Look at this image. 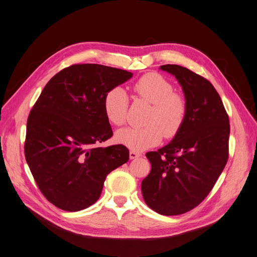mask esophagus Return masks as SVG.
<instances>
[{
    "label": "esophagus",
    "mask_w": 257,
    "mask_h": 257,
    "mask_svg": "<svg viewBox=\"0 0 257 257\" xmlns=\"http://www.w3.org/2000/svg\"><path fill=\"white\" fill-rule=\"evenodd\" d=\"M140 156H141V153L136 152V151H130V153H129L130 159H137V158H139Z\"/></svg>",
    "instance_id": "34e87169"
}]
</instances>
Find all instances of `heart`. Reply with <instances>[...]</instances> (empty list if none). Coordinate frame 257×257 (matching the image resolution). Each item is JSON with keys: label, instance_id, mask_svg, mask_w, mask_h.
Here are the masks:
<instances>
[{"label": "heart", "instance_id": "obj_1", "mask_svg": "<svg viewBox=\"0 0 257 257\" xmlns=\"http://www.w3.org/2000/svg\"><path fill=\"white\" fill-rule=\"evenodd\" d=\"M139 98L149 102L152 108L142 128H124L116 134L118 143L134 151H143L157 145L163 137L172 139L183 128L187 117V100L181 92L174 91L169 79L159 73H146L133 86ZM103 109L108 121L114 126L126 122L128 96L121 87H113L103 99Z\"/></svg>", "mask_w": 257, "mask_h": 257}]
</instances>
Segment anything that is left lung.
Returning a JSON list of instances; mask_svg holds the SVG:
<instances>
[{
  "instance_id": "left-lung-1",
  "label": "left lung",
  "mask_w": 257,
  "mask_h": 257,
  "mask_svg": "<svg viewBox=\"0 0 257 257\" xmlns=\"http://www.w3.org/2000/svg\"><path fill=\"white\" fill-rule=\"evenodd\" d=\"M160 69L178 79L188 111L184 126L169 144L146 153L152 169L141 190L152 210L179 215L197 207L224 170L228 160L229 118L208 79L177 64Z\"/></svg>"
}]
</instances>
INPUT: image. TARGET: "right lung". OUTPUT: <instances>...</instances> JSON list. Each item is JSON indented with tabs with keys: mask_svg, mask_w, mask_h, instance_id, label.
Returning <instances> with one entry per match:
<instances>
[{
	"mask_svg": "<svg viewBox=\"0 0 257 257\" xmlns=\"http://www.w3.org/2000/svg\"><path fill=\"white\" fill-rule=\"evenodd\" d=\"M133 73L85 63L61 70L46 84L27 122L26 160L46 199L64 211L84 210L101 195L106 175L126 164L122 144L101 148L113 136L105 93Z\"/></svg>",
	"mask_w": 257,
	"mask_h": 257,
	"instance_id": "right-lung-1",
	"label": "right lung"
}]
</instances>
